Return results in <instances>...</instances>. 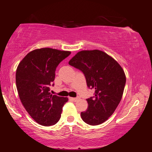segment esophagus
Instances as JSON below:
<instances>
[{
	"label": "esophagus",
	"mask_w": 152,
	"mask_h": 152,
	"mask_svg": "<svg viewBox=\"0 0 152 152\" xmlns=\"http://www.w3.org/2000/svg\"><path fill=\"white\" fill-rule=\"evenodd\" d=\"M69 98H70V100L73 101V102H77V101H78L80 99L79 97H77V98H71V97H70Z\"/></svg>",
	"instance_id": "obj_1"
}]
</instances>
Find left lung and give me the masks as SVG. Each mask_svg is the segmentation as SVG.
Masks as SVG:
<instances>
[{
    "label": "left lung",
    "instance_id": "1",
    "mask_svg": "<svg viewBox=\"0 0 152 152\" xmlns=\"http://www.w3.org/2000/svg\"><path fill=\"white\" fill-rule=\"evenodd\" d=\"M86 77L87 87L95 89L94 97L87 99L88 107L81 112L86 124L96 126L112 115L121 101L126 77L122 66L102 50H84L68 62Z\"/></svg>",
    "mask_w": 152,
    "mask_h": 152
}]
</instances>
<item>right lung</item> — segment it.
<instances>
[{
  "label": "right lung",
  "mask_w": 152,
  "mask_h": 152,
  "mask_svg": "<svg viewBox=\"0 0 152 152\" xmlns=\"http://www.w3.org/2000/svg\"><path fill=\"white\" fill-rule=\"evenodd\" d=\"M71 52L49 48L31 50L18 65L16 84L21 102L34 120L44 126L56 124L68 98L53 95L49 87L59 63ZM54 85V84H53Z\"/></svg>",
  "instance_id": "obj_1"
}]
</instances>
